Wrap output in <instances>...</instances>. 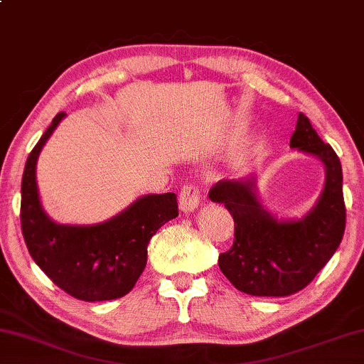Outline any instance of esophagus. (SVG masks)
<instances>
[{"mask_svg":"<svg viewBox=\"0 0 364 364\" xmlns=\"http://www.w3.org/2000/svg\"><path fill=\"white\" fill-rule=\"evenodd\" d=\"M198 202L200 193L197 187L183 186L181 188V193H178V208H181L183 213H191L193 210H197Z\"/></svg>","mask_w":364,"mask_h":364,"instance_id":"obj_1","label":"esophagus"}]
</instances>
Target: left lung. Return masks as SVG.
I'll return each instance as SVG.
<instances>
[{"label": "left lung", "instance_id": "8db88e82", "mask_svg": "<svg viewBox=\"0 0 364 364\" xmlns=\"http://www.w3.org/2000/svg\"><path fill=\"white\" fill-rule=\"evenodd\" d=\"M291 147L323 164L325 183L317 202L300 218H279L257 192V176L221 181L208 197L235 220V241L218 266L238 291L257 297L299 292L335 255L345 233L343 173L338 156L309 118L299 113Z\"/></svg>", "mask_w": 364, "mask_h": 364}]
</instances>
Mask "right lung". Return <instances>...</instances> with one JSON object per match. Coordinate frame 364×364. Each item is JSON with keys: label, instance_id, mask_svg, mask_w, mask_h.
<instances>
[{"label": "right lung", "instance_id": "add662e5", "mask_svg": "<svg viewBox=\"0 0 364 364\" xmlns=\"http://www.w3.org/2000/svg\"><path fill=\"white\" fill-rule=\"evenodd\" d=\"M59 113L26 161L21 182V228L28 251L47 277L85 302L119 299L134 287L156 231L178 215L177 195L147 193L113 218L93 225L57 223L42 207L36 167Z\"/></svg>", "mask_w": 364, "mask_h": 364}]
</instances>
